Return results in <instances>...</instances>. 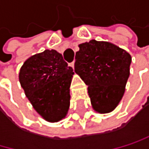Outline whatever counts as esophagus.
I'll use <instances>...</instances> for the list:
<instances>
[{
    "label": "esophagus",
    "mask_w": 149,
    "mask_h": 149,
    "mask_svg": "<svg viewBox=\"0 0 149 149\" xmlns=\"http://www.w3.org/2000/svg\"><path fill=\"white\" fill-rule=\"evenodd\" d=\"M69 65H70V66L71 68H73V69H74V61H72V62H70V63Z\"/></svg>",
    "instance_id": "esophagus-1"
}]
</instances>
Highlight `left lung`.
<instances>
[{
    "label": "left lung",
    "mask_w": 149,
    "mask_h": 149,
    "mask_svg": "<svg viewBox=\"0 0 149 149\" xmlns=\"http://www.w3.org/2000/svg\"><path fill=\"white\" fill-rule=\"evenodd\" d=\"M79 47L75 72L88 86L93 109L100 113L113 111L125 91L131 56L109 42L90 40Z\"/></svg>",
    "instance_id": "1"
}]
</instances>
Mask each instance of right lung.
<instances>
[{"label": "right lung", "instance_id": "right-lung-1", "mask_svg": "<svg viewBox=\"0 0 149 149\" xmlns=\"http://www.w3.org/2000/svg\"><path fill=\"white\" fill-rule=\"evenodd\" d=\"M73 69L55 50L28 58L19 71V82L35 110L47 122L64 118L70 106Z\"/></svg>", "mask_w": 149, "mask_h": 149}]
</instances>
